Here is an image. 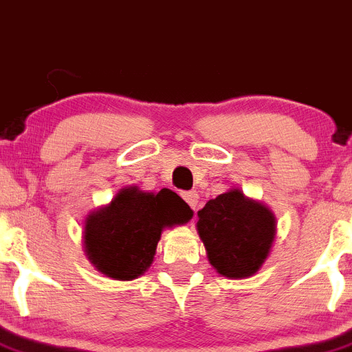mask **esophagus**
<instances>
[{
    "mask_svg": "<svg viewBox=\"0 0 352 352\" xmlns=\"http://www.w3.org/2000/svg\"><path fill=\"white\" fill-rule=\"evenodd\" d=\"M183 199L186 200V204H188V206L192 207L193 210L199 209V199H200V197H199V193H197V192H186L185 195H183Z\"/></svg>",
    "mask_w": 352,
    "mask_h": 352,
    "instance_id": "obj_1",
    "label": "esophagus"
}]
</instances>
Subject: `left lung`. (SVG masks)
Wrapping results in <instances>:
<instances>
[{
	"mask_svg": "<svg viewBox=\"0 0 352 352\" xmlns=\"http://www.w3.org/2000/svg\"><path fill=\"white\" fill-rule=\"evenodd\" d=\"M197 232L210 266L224 278L256 274L276 239V217L266 204L230 188L197 212Z\"/></svg>",
	"mask_w": 352,
	"mask_h": 352,
	"instance_id": "1",
	"label": "left lung"
}]
</instances>
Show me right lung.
<instances>
[{"label":"right lung","instance_id":"add662e5","mask_svg":"<svg viewBox=\"0 0 352 352\" xmlns=\"http://www.w3.org/2000/svg\"><path fill=\"white\" fill-rule=\"evenodd\" d=\"M192 217L188 204L170 190L153 193L138 186L120 188L107 206L86 216V257L107 278L135 280L152 266L164 230L186 224Z\"/></svg>","mask_w":352,"mask_h":352}]
</instances>
